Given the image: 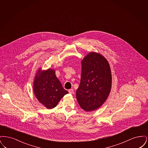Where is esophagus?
<instances>
[{"label":"esophagus","mask_w":148,"mask_h":148,"mask_svg":"<svg viewBox=\"0 0 148 148\" xmlns=\"http://www.w3.org/2000/svg\"><path fill=\"white\" fill-rule=\"evenodd\" d=\"M68 92H69L70 94H73V92H74V90H73V89H69V90H68Z\"/></svg>","instance_id":"1"}]
</instances>
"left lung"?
Masks as SVG:
<instances>
[{"mask_svg": "<svg viewBox=\"0 0 148 148\" xmlns=\"http://www.w3.org/2000/svg\"><path fill=\"white\" fill-rule=\"evenodd\" d=\"M80 83L76 92L80 106L85 111L96 110L108 98L112 88L108 62L101 54L90 52L82 61Z\"/></svg>", "mask_w": 148, "mask_h": 148, "instance_id": "1", "label": "left lung"}]
</instances>
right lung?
I'll list each match as a JSON object with an SVG mask.
<instances>
[{
	"label": "right lung",
	"mask_w": 148,
	"mask_h": 148,
	"mask_svg": "<svg viewBox=\"0 0 148 148\" xmlns=\"http://www.w3.org/2000/svg\"><path fill=\"white\" fill-rule=\"evenodd\" d=\"M33 90L38 101L49 109L55 108L61 99L68 93L56 77L55 71L51 69L43 71L39 69L37 71Z\"/></svg>",
	"instance_id": "1"
}]
</instances>
